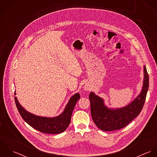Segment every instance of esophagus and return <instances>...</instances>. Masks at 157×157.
Wrapping results in <instances>:
<instances>
[{
	"label": "esophagus",
	"mask_w": 157,
	"mask_h": 157,
	"mask_svg": "<svg viewBox=\"0 0 157 157\" xmlns=\"http://www.w3.org/2000/svg\"><path fill=\"white\" fill-rule=\"evenodd\" d=\"M85 90H90V87H89V86H88V85H85Z\"/></svg>",
	"instance_id": "1"
}]
</instances>
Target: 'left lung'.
Segmentation results:
<instances>
[{"label": "left lung", "mask_w": 157, "mask_h": 157, "mask_svg": "<svg viewBox=\"0 0 157 157\" xmlns=\"http://www.w3.org/2000/svg\"><path fill=\"white\" fill-rule=\"evenodd\" d=\"M143 87L140 94L134 100L123 108L111 109L106 107L103 100L90 92L89 95L90 102L92 118L96 126L104 131H113L126 126L141 111L144 106L149 88V75L146 67H144Z\"/></svg>", "instance_id": "obj_1"}]
</instances>
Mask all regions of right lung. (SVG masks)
Instances as JSON below:
<instances>
[{"instance_id": "1", "label": "right lung", "mask_w": 157, "mask_h": 157, "mask_svg": "<svg viewBox=\"0 0 157 157\" xmlns=\"http://www.w3.org/2000/svg\"><path fill=\"white\" fill-rule=\"evenodd\" d=\"M14 95L16 92H14ZM80 96L78 93L74 95L69 100L63 113L57 117L47 118L33 115L27 112L19 104L15 97V103L23 119L34 129L46 134H57L64 132L70 124L72 111Z\"/></svg>"}]
</instances>
